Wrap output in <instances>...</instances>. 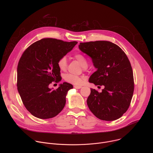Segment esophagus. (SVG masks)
<instances>
[{
	"mask_svg": "<svg viewBox=\"0 0 153 153\" xmlns=\"http://www.w3.org/2000/svg\"><path fill=\"white\" fill-rule=\"evenodd\" d=\"M74 88L76 89H80L82 88L81 86H77V85H74Z\"/></svg>",
	"mask_w": 153,
	"mask_h": 153,
	"instance_id": "obj_1",
	"label": "esophagus"
}]
</instances>
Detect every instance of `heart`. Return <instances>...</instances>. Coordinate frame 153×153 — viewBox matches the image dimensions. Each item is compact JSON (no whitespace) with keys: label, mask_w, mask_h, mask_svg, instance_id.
Segmentation results:
<instances>
[{"label":"heart","mask_w":153,"mask_h":153,"mask_svg":"<svg viewBox=\"0 0 153 153\" xmlns=\"http://www.w3.org/2000/svg\"><path fill=\"white\" fill-rule=\"evenodd\" d=\"M74 58L80 63L83 68H86L88 67V60H87V58L83 54L81 53H77L74 55ZM67 59L65 56L60 57L57 61L58 67L62 71L67 69ZM64 79L69 83L77 85H81L83 82V78L82 77L70 73L65 74L64 76Z\"/></svg>","instance_id":"heart-1"}]
</instances>
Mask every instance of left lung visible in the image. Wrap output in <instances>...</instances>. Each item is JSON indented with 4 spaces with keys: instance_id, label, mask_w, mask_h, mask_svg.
<instances>
[{
    "instance_id": "1",
    "label": "left lung",
    "mask_w": 153,
    "mask_h": 153,
    "mask_svg": "<svg viewBox=\"0 0 153 153\" xmlns=\"http://www.w3.org/2000/svg\"><path fill=\"white\" fill-rule=\"evenodd\" d=\"M79 49L92 59L97 68L89 82L103 86L101 93L91 88L87 105L93 114L102 120L113 121L128 110L134 88L133 72L125 52L108 41L80 43Z\"/></svg>"
}]
</instances>
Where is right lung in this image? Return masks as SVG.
Segmentation results:
<instances>
[{"mask_svg": "<svg viewBox=\"0 0 153 153\" xmlns=\"http://www.w3.org/2000/svg\"><path fill=\"white\" fill-rule=\"evenodd\" d=\"M77 43L42 39L33 43L22 55L17 65V90L26 109L34 116L50 119L63 110L66 95L73 85L63 82L56 90H52L49 85L61 80L57 61Z\"/></svg>", "mask_w": 153, "mask_h": 153, "instance_id": "add662e5", "label": "right lung"}]
</instances>
